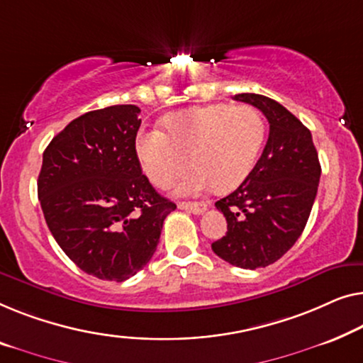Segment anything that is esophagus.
I'll list each match as a JSON object with an SVG mask.
<instances>
[{
	"label": "esophagus",
	"mask_w": 363,
	"mask_h": 363,
	"mask_svg": "<svg viewBox=\"0 0 363 363\" xmlns=\"http://www.w3.org/2000/svg\"><path fill=\"white\" fill-rule=\"evenodd\" d=\"M178 208L185 209V211H190L193 214H203L208 209V204L206 203H185L183 201L178 204Z\"/></svg>",
	"instance_id": "34e87169"
}]
</instances>
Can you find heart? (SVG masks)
I'll return each mask as SVG.
<instances>
[{
	"label": "heart",
	"mask_w": 363,
	"mask_h": 363,
	"mask_svg": "<svg viewBox=\"0 0 363 363\" xmlns=\"http://www.w3.org/2000/svg\"><path fill=\"white\" fill-rule=\"evenodd\" d=\"M167 134L144 130L138 155L147 178L159 188L170 186L190 164L177 191L198 194L213 185L219 190L239 186L259 160L265 140V121L250 104H209L172 113L164 119Z\"/></svg>",
	"instance_id": "obj_1"
}]
</instances>
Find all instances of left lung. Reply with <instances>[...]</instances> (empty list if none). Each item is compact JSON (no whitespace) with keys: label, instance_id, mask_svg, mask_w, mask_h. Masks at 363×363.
<instances>
[{"label":"left lung","instance_id":"1","mask_svg":"<svg viewBox=\"0 0 363 363\" xmlns=\"http://www.w3.org/2000/svg\"><path fill=\"white\" fill-rule=\"evenodd\" d=\"M269 119L265 149L239 188L216 201L228 233L214 254L240 269H262L291 249L308 223L321 165L309 129L285 106L264 94L240 93Z\"/></svg>","mask_w":363,"mask_h":363}]
</instances>
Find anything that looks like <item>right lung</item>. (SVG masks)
<instances>
[{
  "instance_id": "1",
  "label": "right lung",
  "mask_w": 363,
  "mask_h": 363,
  "mask_svg": "<svg viewBox=\"0 0 363 363\" xmlns=\"http://www.w3.org/2000/svg\"><path fill=\"white\" fill-rule=\"evenodd\" d=\"M140 109L116 104L73 119L47 145L38 180L45 223L78 269L124 281L149 264L177 204L143 175Z\"/></svg>"
}]
</instances>
